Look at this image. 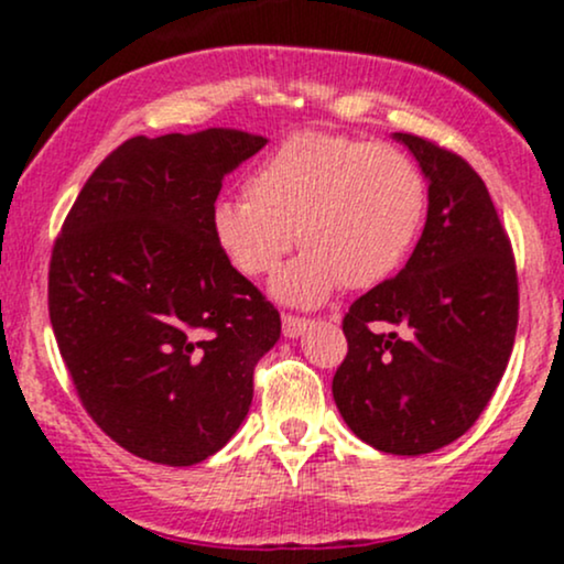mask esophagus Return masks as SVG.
Segmentation results:
<instances>
[{
	"label": "esophagus",
	"instance_id": "1",
	"mask_svg": "<svg viewBox=\"0 0 564 564\" xmlns=\"http://www.w3.org/2000/svg\"><path fill=\"white\" fill-rule=\"evenodd\" d=\"M310 328V318H300V315H283V336L296 339Z\"/></svg>",
	"mask_w": 564,
	"mask_h": 564
}]
</instances>
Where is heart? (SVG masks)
Wrapping results in <instances>:
<instances>
[{
  "label": "heart",
  "instance_id": "obj_1",
  "mask_svg": "<svg viewBox=\"0 0 564 564\" xmlns=\"http://www.w3.org/2000/svg\"><path fill=\"white\" fill-rule=\"evenodd\" d=\"M246 198H219L212 232L238 273H273L300 236L302 257L278 270L273 294L315 307L336 289L387 281L426 217L419 164L387 142L296 132L246 177Z\"/></svg>",
  "mask_w": 564,
  "mask_h": 564
}]
</instances>
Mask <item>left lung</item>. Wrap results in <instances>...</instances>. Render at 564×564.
Returning a JSON list of instances; mask_svg holds the SVG:
<instances>
[{"instance_id":"1","label":"left lung","mask_w":564,"mask_h":564,"mask_svg":"<svg viewBox=\"0 0 564 564\" xmlns=\"http://www.w3.org/2000/svg\"><path fill=\"white\" fill-rule=\"evenodd\" d=\"M394 138L430 180L426 225L405 268L349 304L332 392L364 443L422 456L462 437L494 398L514 347L520 289L480 174L437 142Z\"/></svg>"}]
</instances>
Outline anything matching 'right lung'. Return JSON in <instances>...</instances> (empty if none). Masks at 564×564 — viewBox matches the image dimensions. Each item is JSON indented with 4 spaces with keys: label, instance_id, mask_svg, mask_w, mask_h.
Returning a JSON list of instances; mask_svg holds the SVG:
<instances>
[{
    "label": "right lung",
    "instance_id": "add662e5",
    "mask_svg": "<svg viewBox=\"0 0 564 564\" xmlns=\"http://www.w3.org/2000/svg\"><path fill=\"white\" fill-rule=\"evenodd\" d=\"M260 134L129 138L89 174L57 232L47 304L84 411L153 464L191 467L249 413L281 315L219 251L212 209Z\"/></svg>",
    "mask_w": 564,
    "mask_h": 564
}]
</instances>
